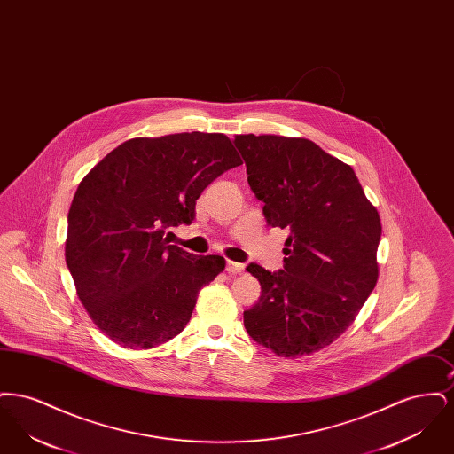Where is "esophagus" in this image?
<instances>
[{
  "mask_svg": "<svg viewBox=\"0 0 454 454\" xmlns=\"http://www.w3.org/2000/svg\"><path fill=\"white\" fill-rule=\"evenodd\" d=\"M243 263H238V262H231V260H228V263H226V270H228V274L230 276H237V274H241L243 272Z\"/></svg>",
  "mask_w": 454,
  "mask_h": 454,
  "instance_id": "34e87169",
  "label": "esophagus"
}]
</instances>
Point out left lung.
I'll return each mask as SVG.
<instances>
[{
  "label": "left lung",
  "mask_w": 454,
  "mask_h": 454,
  "mask_svg": "<svg viewBox=\"0 0 454 454\" xmlns=\"http://www.w3.org/2000/svg\"><path fill=\"white\" fill-rule=\"evenodd\" d=\"M235 146L267 223L289 231L282 270L247 267L262 294L243 324L278 356H309L346 332L378 282L380 215L354 170L309 139L237 134Z\"/></svg>",
  "instance_id": "1"
}]
</instances>
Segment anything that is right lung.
<instances>
[{
	"mask_svg": "<svg viewBox=\"0 0 454 454\" xmlns=\"http://www.w3.org/2000/svg\"><path fill=\"white\" fill-rule=\"evenodd\" d=\"M241 163L228 136L195 130L129 139L80 182L67 213L66 265L110 340L152 348L184 330L226 260L170 245L167 228L191 224L202 191Z\"/></svg>",
	"mask_w": 454,
	"mask_h": 454,
	"instance_id": "add662e5",
	"label": "right lung"
}]
</instances>
